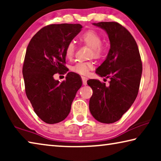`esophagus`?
<instances>
[{
	"instance_id": "obj_1",
	"label": "esophagus",
	"mask_w": 161,
	"mask_h": 161,
	"mask_svg": "<svg viewBox=\"0 0 161 161\" xmlns=\"http://www.w3.org/2000/svg\"><path fill=\"white\" fill-rule=\"evenodd\" d=\"M81 80H82V82H83V85H86V81H87V78L85 77H81Z\"/></svg>"
}]
</instances>
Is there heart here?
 Masks as SVG:
<instances>
[{
	"label": "heart",
	"mask_w": 161,
	"mask_h": 161,
	"mask_svg": "<svg viewBox=\"0 0 161 161\" xmlns=\"http://www.w3.org/2000/svg\"><path fill=\"white\" fill-rule=\"evenodd\" d=\"M81 42L84 43L88 47H91L90 56L99 59L102 58L104 53V47L102 45V39L99 33L93 30H89L81 34L79 38ZM75 52V45L74 42L68 43L65 48V57L68 59H71L74 57ZM94 68V63L92 62H80L76 63L72 67V70L81 75H86Z\"/></svg>",
	"instance_id": "1"
}]
</instances>
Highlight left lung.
<instances>
[{"label": "left lung", "mask_w": 161, "mask_h": 161, "mask_svg": "<svg viewBox=\"0 0 161 161\" xmlns=\"http://www.w3.org/2000/svg\"><path fill=\"white\" fill-rule=\"evenodd\" d=\"M93 25L105 31L109 39L110 50L96 73L110 79V81L109 85L106 86L98 80L87 81L93 90L89 110L98 121L112 124L121 118L136 99L142 62L136 40L124 27L116 22H100Z\"/></svg>", "instance_id": "obj_1"}]
</instances>
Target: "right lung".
I'll use <instances>...</instances> for the list:
<instances>
[{
	"mask_svg": "<svg viewBox=\"0 0 161 161\" xmlns=\"http://www.w3.org/2000/svg\"><path fill=\"white\" fill-rule=\"evenodd\" d=\"M80 24H53L40 30L30 41L23 67L25 93L34 111L45 123H59L69 114L81 86L79 75L68 72L59 82L54 75H64L65 48L81 31Z\"/></svg>",
	"mask_w": 161,
	"mask_h": 161,
	"instance_id": "1",
	"label": "right lung"
}]
</instances>
